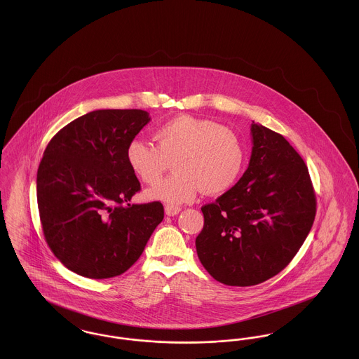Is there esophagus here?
<instances>
[{
	"label": "esophagus",
	"instance_id": "34e87169",
	"mask_svg": "<svg viewBox=\"0 0 359 359\" xmlns=\"http://www.w3.org/2000/svg\"><path fill=\"white\" fill-rule=\"evenodd\" d=\"M180 211H182V208H180L179 205H165V214H167L168 217H173V215H177V214H179Z\"/></svg>",
	"mask_w": 359,
	"mask_h": 359
}]
</instances>
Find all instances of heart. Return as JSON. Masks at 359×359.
<instances>
[{
	"mask_svg": "<svg viewBox=\"0 0 359 359\" xmlns=\"http://www.w3.org/2000/svg\"><path fill=\"white\" fill-rule=\"evenodd\" d=\"M156 147L140 138L126 147V163L137 177L154 186L173 164L175 173L147 192L148 198L176 205L203 191L218 195L242 173L246 149L238 133L224 125L188 114L173 117L154 130Z\"/></svg>",
	"mask_w": 359,
	"mask_h": 359,
	"instance_id": "b5f03b06",
	"label": "heart"
}]
</instances>
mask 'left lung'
Returning <instances> with one entry per match:
<instances>
[{
	"label": "left lung",
	"mask_w": 359,
	"mask_h": 359,
	"mask_svg": "<svg viewBox=\"0 0 359 359\" xmlns=\"http://www.w3.org/2000/svg\"><path fill=\"white\" fill-rule=\"evenodd\" d=\"M249 167L234 187L202 207L196 253L205 271L231 287L280 273L315 221L316 198L307 165L278 133L252 123Z\"/></svg>",
	"instance_id": "1"
}]
</instances>
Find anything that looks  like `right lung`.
<instances>
[{"label": "right lung", "instance_id": "right-lung-1", "mask_svg": "<svg viewBox=\"0 0 359 359\" xmlns=\"http://www.w3.org/2000/svg\"><path fill=\"white\" fill-rule=\"evenodd\" d=\"M151 121L138 109L94 110L48 142L37 170V205L55 257L88 278L126 272L164 218L160 202L130 205L141 189L126 147Z\"/></svg>", "mask_w": 359, "mask_h": 359}]
</instances>
